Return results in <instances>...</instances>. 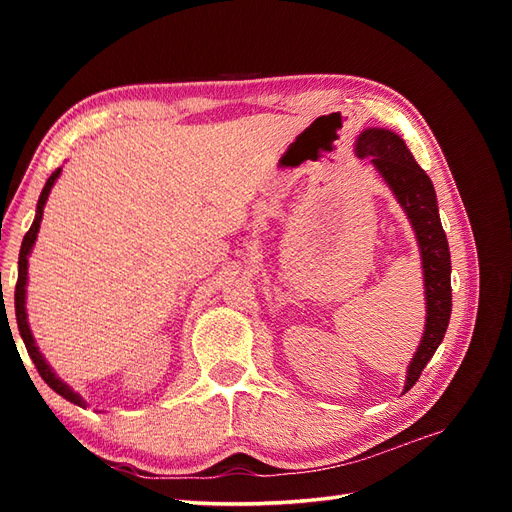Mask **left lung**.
<instances>
[{"instance_id":"left-lung-1","label":"left lung","mask_w":512,"mask_h":512,"mask_svg":"<svg viewBox=\"0 0 512 512\" xmlns=\"http://www.w3.org/2000/svg\"><path fill=\"white\" fill-rule=\"evenodd\" d=\"M356 156L369 160L395 192L399 205L406 209L421 245L427 294V324L408 369L406 391H410L425 365L444 339L451 318V252L440 224L436 192L425 170L418 166L406 143L391 132L369 128L356 141Z\"/></svg>"}]
</instances>
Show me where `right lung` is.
Segmentation results:
<instances>
[{"instance_id":"right-lung-1","label":"right lung","mask_w":512,"mask_h":512,"mask_svg":"<svg viewBox=\"0 0 512 512\" xmlns=\"http://www.w3.org/2000/svg\"><path fill=\"white\" fill-rule=\"evenodd\" d=\"M59 170L61 168H57L55 173L49 177V181H46V185H44V190H42V194H40V198H38V211H36V220H34V224H32V228L27 230V235H25V239H23V243H21V254H19V280H17V288H14V314H17V324H19V333H21V337H23V342H25V348H27V354L32 356V361H34V365H36V369H38V374L42 376V380L51 386V389L57 393V395H61L64 399H68V401H72V404H76V406H83L85 401L76 395L74 391H70L68 386L61 382L59 378H55V374L51 371V367L44 363V359H42V354L38 352V348H36V344H34V337H32V331H29V324H27V314H25V284H27V254H29V250H32V245H34V241H36V235H38V228H40V220H42V207H44V203H46V198H49V192H51V185L55 183V179L59 177Z\"/></svg>"}]
</instances>
